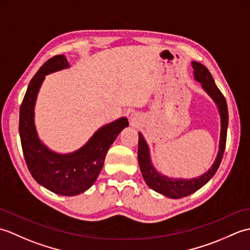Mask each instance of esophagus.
I'll return each mask as SVG.
<instances>
[{"instance_id":"1","label":"esophagus","mask_w":250,"mask_h":250,"mask_svg":"<svg viewBox=\"0 0 250 250\" xmlns=\"http://www.w3.org/2000/svg\"><path fill=\"white\" fill-rule=\"evenodd\" d=\"M139 119H140L139 114H137L136 111H132V113L130 114V120L133 122V124H136L137 120H139Z\"/></svg>"}]
</instances>
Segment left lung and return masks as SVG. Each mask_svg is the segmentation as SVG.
I'll list each match as a JSON object with an SVG mask.
<instances>
[{
	"instance_id": "1",
	"label": "left lung",
	"mask_w": 250,
	"mask_h": 250,
	"mask_svg": "<svg viewBox=\"0 0 250 250\" xmlns=\"http://www.w3.org/2000/svg\"><path fill=\"white\" fill-rule=\"evenodd\" d=\"M191 65L193 67L194 79L201 83L204 91L214 101L217 107H218L220 115L219 147L213 166L210 167V168L207 169V172L202 174L199 177L184 179L166 176V175L159 173L155 167H153L150 159L149 146H148L141 132L139 133V151H137V159H139V164L143 178H144L148 187L155 190L156 192L166 195L171 199H180L184 198V196L192 194L196 190H199L205 184L208 183L209 179L214 176L220 166L226 148L228 120H229L226 99L220 92L218 87L216 86L211 74L203 64H201V63L196 61H192L191 62Z\"/></svg>"
}]
</instances>
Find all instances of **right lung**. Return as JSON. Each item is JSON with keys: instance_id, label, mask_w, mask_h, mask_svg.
Listing matches in <instances>:
<instances>
[{"instance_id": "obj_1", "label": "right lung", "mask_w": 250, "mask_h": 250, "mask_svg": "<svg viewBox=\"0 0 250 250\" xmlns=\"http://www.w3.org/2000/svg\"><path fill=\"white\" fill-rule=\"evenodd\" d=\"M68 67L64 56H55L32 78L20 106L19 135L25 163L36 182L51 192L73 196L84 192L94 184L109 147L129 125V121L121 117L101 126L86 144L73 152L59 153L49 149L40 140L34 122L37 94L46 75Z\"/></svg>"}]
</instances>
